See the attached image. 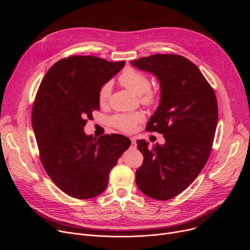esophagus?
I'll list each match as a JSON object with an SVG mask.
<instances>
[{
	"label": "esophagus",
	"mask_w": 250,
	"mask_h": 250,
	"mask_svg": "<svg viewBox=\"0 0 250 250\" xmlns=\"http://www.w3.org/2000/svg\"><path fill=\"white\" fill-rule=\"evenodd\" d=\"M130 140H131V146H132V147L135 146H136V137L132 136V137L130 138Z\"/></svg>",
	"instance_id": "1"
}]
</instances>
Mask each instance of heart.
<instances>
[{
    "label": "heart",
    "instance_id": "obj_1",
    "mask_svg": "<svg viewBox=\"0 0 250 250\" xmlns=\"http://www.w3.org/2000/svg\"><path fill=\"white\" fill-rule=\"evenodd\" d=\"M120 83L131 91L133 94L139 96L140 102L146 105H154L158 100V92L150 87L149 78L140 71L134 68H126L119 77ZM111 83H104L99 90L98 101L101 105L106 104L111 96ZM145 121V114L142 112H134L130 114H119L112 118V125L124 131H132L136 125Z\"/></svg>",
    "mask_w": 250,
    "mask_h": 250
}]
</instances>
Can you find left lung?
<instances>
[{"label":"left lung","mask_w":250,"mask_h":250,"mask_svg":"<svg viewBox=\"0 0 250 250\" xmlns=\"http://www.w3.org/2000/svg\"><path fill=\"white\" fill-rule=\"evenodd\" d=\"M160 82L161 97L146 130L162 133L164 145L136 141L144 163L135 182L146 196L166 201L183 192L206 165L218 124V102L208 82L189 59L154 54L131 61Z\"/></svg>","instance_id":"obj_1"}]
</instances>
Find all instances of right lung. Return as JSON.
Returning a JSON list of instances; mask_svg holds the SVG:
<instances>
[{
  "label": "right lung",
  "instance_id": "1",
  "mask_svg": "<svg viewBox=\"0 0 250 250\" xmlns=\"http://www.w3.org/2000/svg\"><path fill=\"white\" fill-rule=\"evenodd\" d=\"M125 64L91 55L63 58L47 71L35 96L31 122L41 161L53 183L73 198L103 193L131 144L122 134L96 139L84 132L92 113L100 110V88Z\"/></svg>",
  "mask_w": 250,
  "mask_h": 250
}]
</instances>
